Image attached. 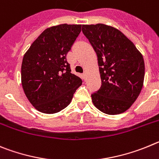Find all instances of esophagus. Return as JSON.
<instances>
[{"instance_id":"obj_1","label":"esophagus","mask_w":159,"mask_h":159,"mask_svg":"<svg viewBox=\"0 0 159 159\" xmlns=\"http://www.w3.org/2000/svg\"><path fill=\"white\" fill-rule=\"evenodd\" d=\"M84 74V76L86 77L87 76V72H86V71H85V72H84V74Z\"/></svg>"}]
</instances>
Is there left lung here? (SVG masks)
<instances>
[{"label":"left lung","mask_w":159,"mask_h":159,"mask_svg":"<svg viewBox=\"0 0 159 159\" xmlns=\"http://www.w3.org/2000/svg\"><path fill=\"white\" fill-rule=\"evenodd\" d=\"M98 60L101 86L91 95L94 106L108 115L124 112L136 101L143 85L142 54L120 30L104 24L82 25Z\"/></svg>","instance_id":"obj_1"}]
</instances>
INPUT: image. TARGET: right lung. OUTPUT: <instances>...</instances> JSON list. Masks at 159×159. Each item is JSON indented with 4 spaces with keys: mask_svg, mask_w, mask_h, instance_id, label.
<instances>
[{
    "mask_svg": "<svg viewBox=\"0 0 159 159\" xmlns=\"http://www.w3.org/2000/svg\"><path fill=\"white\" fill-rule=\"evenodd\" d=\"M81 31V24H59L44 30L24 54L21 84L27 98L43 113L54 114L71 102L81 85L71 73L66 55Z\"/></svg>",
    "mask_w": 159,
    "mask_h": 159,
    "instance_id": "1",
    "label": "right lung"
}]
</instances>
